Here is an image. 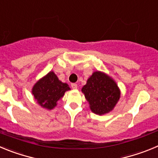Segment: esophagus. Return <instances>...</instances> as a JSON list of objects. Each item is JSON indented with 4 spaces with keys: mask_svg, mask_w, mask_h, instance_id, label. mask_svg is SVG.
I'll return each instance as SVG.
<instances>
[{
    "mask_svg": "<svg viewBox=\"0 0 158 158\" xmlns=\"http://www.w3.org/2000/svg\"><path fill=\"white\" fill-rule=\"evenodd\" d=\"M71 86H72V89H77V87H78V86H77V84H76V83H72Z\"/></svg>",
    "mask_w": 158,
    "mask_h": 158,
    "instance_id": "1",
    "label": "esophagus"
}]
</instances>
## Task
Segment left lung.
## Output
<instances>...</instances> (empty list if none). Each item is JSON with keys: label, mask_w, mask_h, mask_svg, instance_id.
Here are the masks:
<instances>
[{"label": "left lung", "mask_w": 158, "mask_h": 158, "mask_svg": "<svg viewBox=\"0 0 158 158\" xmlns=\"http://www.w3.org/2000/svg\"><path fill=\"white\" fill-rule=\"evenodd\" d=\"M81 90L90 110L99 116L113 110L120 98V89L114 79L100 71L94 72Z\"/></svg>", "instance_id": "1"}]
</instances>
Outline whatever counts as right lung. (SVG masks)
<instances>
[{"instance_id":"add662e5","label":"right lung","mask_w":158,"mask_h":158,"mask_svg":"<svg viewBox=\"0 0 158 158\" xmlns=\"http://www.w3.org/2000/svg\"><path fill=\"white\" fill-rule=\"evenodd\" d=\"M70 89L66 82H61L51 71L37 81L31 92L41 107L51 110L56 107L57 102L63 98L65 92Z\"/></svg>"}]
</instances>
